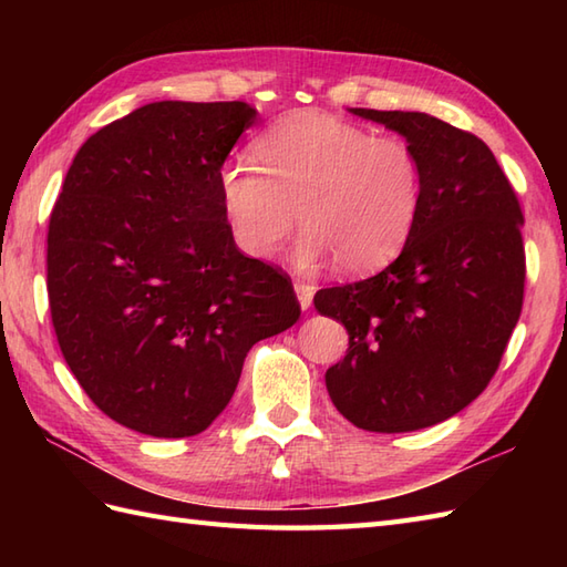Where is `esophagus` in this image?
<instances>
[{
	"label": "esophagus",
	"mask_w": 567,
	"mask_h": 567,
	"mask_svg": "<svg viewBox=\"0 0 567 567\" xmlns=\"http://www.w3.org/2000/svg\"><path fill=\"white\" fill-rule=\"evenodd\" d=\"M295 292H297V302L302 309L311 307V299H315V285H307V282H297L295 285Z\"/></svg>",
	"instance_id": "obj_1"
}]
</instances>
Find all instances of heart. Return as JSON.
I'll return each instance as SVG.
<instances>
[{"mask_svg":"<svg viewBox=\"0 0 567 567\" xmlns=\"http://www.w3.org/2000/svg\"><path fill=\"white\" fill-rule=\"evenodd\" d=\"M258 163L228 161L219 173L221 212L240 252L272 258L299 219L297 268L336 260L346 275L392 262L414 231L421 189L416 151L400 136L321 112H297L256 141Z\"/></svg>","mask_w":567,"mask_h":567,"instance_id":"1","label":"heart"}]
</instances>
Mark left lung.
Here are the masks:
<instances>
[{"label": "left lung", "instance_id": "left-lung-1", "mask_svg": "<svg viewBox=\"0 0 567 567\" xmlns=\"http://www.w3.org/2000/svg\"><path fill=\"white\" fill-rule=\"evenodd\" d=\"M348 112L416 151L424 189L392 265L315 297L319 315L348 331L327 390L358 429H426L465 409L495 375L522 315L524 216L477 136L424 112Z\"/></svg>", "mask_w": 567, "mask_h": 567}]
</instances>
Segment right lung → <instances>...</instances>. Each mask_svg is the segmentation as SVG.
<instances>
[{"instance_id":"1","label":"right lung","mask_w":567,"mask_h":567,"mask_svg":"<svg viewBox=\"0 0 567 567\" xmlns=\"http://www.w3.org/2000/svg\"><path fill=\"white\" fill-rule=\"evenodd\" d=\"M258 112L246 102H151L82 143L48 226L60 351L102 412L185 439L231 402L252 343L290 329L287 275L246 258L219 173Z\"/></svg>"}]
</instances>
